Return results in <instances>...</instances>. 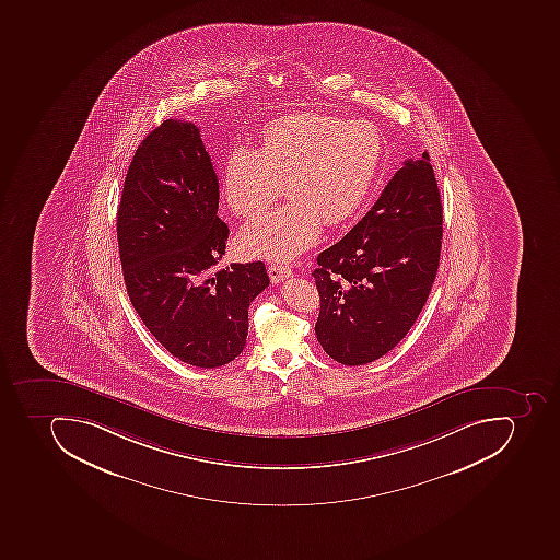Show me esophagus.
Masks as SVG:
<instances>
[{
  "instance_id": "34e87169",
  "label": "esophagus",
  "mask_w": 560,
  "mask_h": 560,
  "mask_svg": "<svg viewBox=\"0 0 560 560\" xmlns=\"http://www.w3.org/2000/svg\"><path fill=\"white\" fill-rule=\"evenodd\" d=\"M269 276L270 281L273 284H279V282L284 281V279L290 278L291 276V267L284 264H272L269 265Z\"/></svg>"
}]
</instances>
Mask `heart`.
I'll return each mask as SVG.
<instances>
[{"label": "heart", "instance_id": "1", "mask_svg": "<svg viewBox=\"0 0 560 560\" xmlns=\"http://www.w3.org/2000/svg\"><path fill=\"white\" fill-rule=\"evenodd\" d=\"M384 138L366 120L293 113L270 121L264 148L237 144L226 155L223 196L238 217H253L281 194L290 199L238 232L247 256L288 260L316 243L323 220L337 225L369 197L381 170Z\"/></svg>", "mask_w": 560, "mask_h": 560}]
</instances>
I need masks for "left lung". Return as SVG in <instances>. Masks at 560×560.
Returning <instances> with one entry per match:
<instances>
[{"label":"left lung","mask_w":560,"mask_h":560,"mask_svg":"<svg viewBox=\"0 0 560 560\" xmlns=\"http://www.w3.org/2000/svg\"><path fill=\"white\" fill-rule=\"evenodd\" d=\"M443 208L428 152L408 159L346 237L317 256V340L349 366L398 346L430 296L442 252Z\"/></svg>","instance_id":"1"}]
</instances>
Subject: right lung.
Wrapping results in <instances>:
<instances>
[{
	"mask_svg": "<svg viewBox=\"0 0 560 560\" xmlns=\"http://www.w3.org/2000/svg\"><path fill=\"white\" fill-rule=\"evenodd\" d=\"M218 200L199 127L170 118L136 150L117 213L130 304L174 358L200 369L243 352L247 308L270 282L264 261L217 269L229 238Z\"/></svg>",
	"mask_w": 560,
	"mask_h": 560,
	"instance_id": "obj_1",
	"label": "right lung"
}]
</instances>
